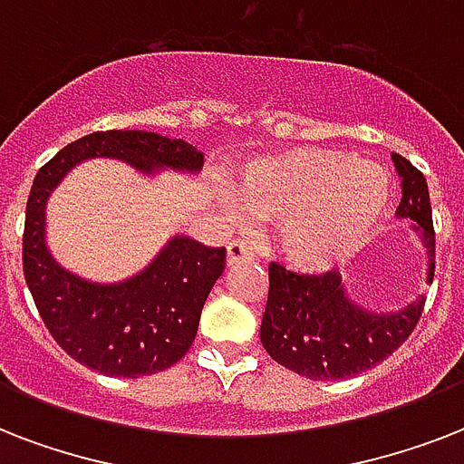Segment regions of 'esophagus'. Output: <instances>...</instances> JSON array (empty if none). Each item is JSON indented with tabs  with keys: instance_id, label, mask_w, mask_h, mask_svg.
Listing matches in <instances>:
<instances>
[{
	"instance_id": "1",
	"label": "esophagus",
	"mask_w": 464,
	"mask_h": 464,
	"mask_svg": "<svg viewBox=\"0 0 464 464\" xmlns=\"http://www.w3.org/2000/svg\"><path fill=\"white\" fill-rule=\"evenodd\" d=\"M253 260V250H250L243 240H233V243L226 246V265H228V267H233V265H246V262Z\"/></svg>"
}]
</instances>
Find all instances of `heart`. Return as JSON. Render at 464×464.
I'll use <instances>...</instances> for the list:
<instances>
[{
    "mask_svg": "<svg viewBox=\"0 0 464 464\" xmlns=\"http://www.w3.org/2000/svg\"><path fill=\"white\" fill-rule=\"evenodd\" d=\"M233 217L276 226V250L301 272L359 253L392 207L385 170L332 149H289L247 160L233 185Z\"/></svg>",
    "mask_w": 464,
    "mask_h": 464,
    "instance_id": "obj_1",
    "label": "heart"
}]
</instances>
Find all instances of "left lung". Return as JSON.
<instances>
[{"label":"left lung","mask_w":464,"mask_h":464,"mask_svg":"<svg viewBox=\"0 0 464 464\" xmlns=\"http://www.w3.org/2000/svg\"><path fill=\"white\" fill-rule=\"evenodd\" d=\"M397 175L402 178V202L397 217L414 221L411 231L424 240L433 282L436 238H433L431 199L426 178L400 154H392ZM424 296L397 310L363 308L346 291L337 272L296 275L282 265H269V296L262 315V346L276 363L310 381H342L363 373L397 352L417 327Z\"/></svg>","instance_id":"left-lung-1"}]
</instances>
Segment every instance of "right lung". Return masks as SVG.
Returning <instances> with one entry per match:
<instances>
[{
    "label": "right lung",
    "mask_w": 464,
    "mask_h": 464,
    "mask_svg": "<svg viewBox=\"0 0 464 464\" xmlns=\"http://www.w3.org/2000/svg\"><path fill=\"white\" fill-rule=\"evenodd\" d=\"M115 159L137 173L197 175L204 154L159 132L111 130L72 141L40 168L25 204L24 275L54 342L74 361L115 378L166 371L188 353L211 286L224 272L226 247L173 236L156 257L122 282H91L62 267L47 247L45 209L72 168Z\"/></svg>",
    "instance_id": "add662e5"
}]
</instances>
